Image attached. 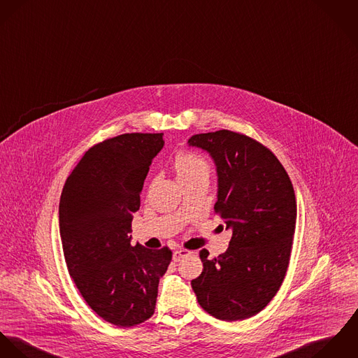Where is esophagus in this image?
Here are the masks:
<instances>
[{
  "label": "esophagus",
  "instance_id": "1",
  "mask_svg": "<svg viewBox=\"0 0 358 358\" xmlns=\"http://www.w3.org/2000/svg\"><path fill=\"white\" fill-rule=\"evenodd\" d=\"M189 254H191V251H188V250H184V248L176 250V251L173 252V261H174V262H178L180 259H182L184 257H187V255H189Z\"/></svg>",
  "mask_w": 358,
  "mask_h": 358
}]
</instances>
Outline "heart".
<instances>
[{"instance_id":"obj_1","label":"heart","mask_w":358,"mask_h":358,"mask_svg":"<svg viewBox=\"0 0 358 358\" xmlns=\"http://www.w3.org/2000/svg\"><path fill=\"white\" fill-rule=\"evenodd\" d=\"M174 167L180 181H187L198 177H208L211 167L208 162L191 152H181L174 159Z\"/></svg>"}]
</instances>
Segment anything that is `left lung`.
I'll list each match as a JSON object with an SVG mask.
<instances>
[{
	"instance_id": "1",
	"label": "left lung",
	"mask_w": 358,
	"mask_h": 358,
	"mask_svg": "<svg viewBox=\"0 0 358 358\" xmlns=\"http://www.w3.org/2000/svg\"><path fill=\"white\" fill-rule=\"evenodd\" d=\"M188 144L214 160V210L232 231L224 254L208 259L206 248L199 252L203 271L192 289L215 318L252 317L273 299L289 264L296 221L291 180L275 154L248 136L218 130L195 134Z\"/></svg>"
}]
</instances>
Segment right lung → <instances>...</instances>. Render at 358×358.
Here are the masks:
<instances>
[{
    "label": "right lung",
    "instance_id": "1",
    "mask_svg": "<svg viewBox=\"0 0 358 358\" xmlns=\"http://www.w3.org/2000/svg\"><path fill=\"white\" fill-rule=\"evenodd\" d=\"M163 133H126L89 148L69 176L59 204L69 273L100 317L133 327L155 312L167 247L131 245L133 214Z\"/></svg>",
    "mask_w": 358,
    "mask_h": 358
}]
</instances>
